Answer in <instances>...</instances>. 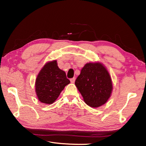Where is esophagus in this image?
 <instances>
[{
  "label": "esophagus",
  "mask_w": 146,
  "mask_h": 146,
  "mask_svg": "<svg viewBox=\"0 0 146 146\" xmlns=\"http://www.w3.org/2000/svg\"><path fill=\"white\" fill-rule=\"evenodd\" d=\"M70 81H71V83H74V82H75V77H73V78H71V79H70Z\"/></svg>",
  "instance_id": "34e87169"
}]
</instances>
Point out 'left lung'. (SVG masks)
Listing matches in <instances>:
<instances>
[{
  "label": "left lung",
  "mask_w": 146,
  "mask_h": 146,
  "mask_svg": "<svg viewBox=\"0 0 146 146\" xmlns=\"http://www.w3.org/2000/svg\"><path fill=\"white\" fill-rule=\"evenodd\" d=\"M75 84L84 101L90 107L104 105L111 95V78L105 66L98 62L86 64Z\"/></svg>",
  "instance_id": "obj_1"
}]
</instances>
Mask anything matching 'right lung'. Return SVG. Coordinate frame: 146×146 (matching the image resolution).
<instances>
[{
  "label": "right lung",
  "mask_w": 146,
  "mask_h": 146,
  "mask_svg": "<svg viewBox=\"0 0 146 146\" xmlns=\"http://www.w3.org/2000/svg\"><path fill=\"white\" fill-rule=\"evenodd\" d=\"M70 83L65 71L58 67L56 60L48 62L39 71L35 80V92L38 100L46 104H53Z\"/></svg>",
  "instance_id": "add662e5"
}]
</instances>
